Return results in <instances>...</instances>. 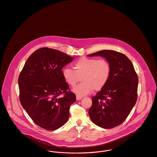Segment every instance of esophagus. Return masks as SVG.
<instances>
[{"label":"esophagus","mask_w":157,"mask_h":157,"mask_svg":"<svg viewBox=\"0 0 157 157\" xmlns=\"http://www.w3.org/2000/svg\"><path fill=\"white\" fill-rule=\"evenodd\" d=\"M82 98V97H81V96H78V95L76 96V99H77V101H79V100H80Z\"/></svg>","instance_id":"esophagus-1"}]
</instances>
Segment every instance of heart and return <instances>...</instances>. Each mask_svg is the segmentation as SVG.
Masks as SVG:
<instances>
[{"label": "heart", "mask_w": 157, "mask_h": 157, "mask_svg": "<svg viewBox=\"0 0 157 157\" xmlns=\"http://www.w3.org/2000/svg\"><path fill=\"white\" fill-rule=\"evenodd\" d=\"M74 69L65 68L63 76L65 82L74 86L79 81L82 82L74 87L73 91L79 96L90 94L92 90H99L107 83L111 68L105 59L81 58L74 63Z\"/></svg>", "instance_id": "1"}]
</instances>
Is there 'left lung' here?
Here are the masks:
<instances>
[{"instance_id": "8db88e82", "label": "left lung", "mask_w": 157, "mask_h": 157, "mask_svg": "<svg viewBox=\"0 0 157 157\" xmlns=\"http://www.w3.org/2000/svg\"><path fill=\"white\" fill-rule=\"evenodd\" d=\"M99 55L109 62L111 71L107 83L92 97L89 115L95 124L111 128L123 123L136 104L138 77L133 63L125 55L103 50L87 56Z\"/></svg>"}]
</instances>
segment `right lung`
Masks as SVG:
<instances>
[{
	"mask_svg": "<svg viewBox=\"0 0 157 157\" xmlns=\"http://www.w3.org/2000/svg\"><path fill=\"white\" fill-rule=\"evenodd\" d=\"M73 61V57L65 53L42 48L30 55L19 75L21 105L34 123L44 129L56 130L68 120L76 98L69 90L62 69Z\"/></svg>",
	"mask_w": 157,
	"mask_h": 157,
	"instance_id": "obj_1",
	"label": "right lung"
}]
</instances>
